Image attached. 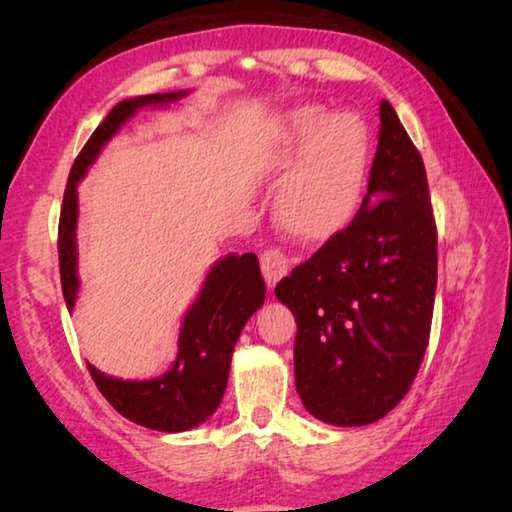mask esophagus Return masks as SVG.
<instances>
[{
    "label": "esophagus",
    "mask_w": 512,
    "mask_h": 512,
    "mask_svg": "<svg viewBox=\"0 0 512 512\" xmlns=\"http://www.w3.org/2000/svg\"><path fill=\"white\" fill-rule=\"evenodd\" d=\"M262 273L268 287H275L284 275L289 273V259L280 248H268L262 255Z\"/></svg>",
    "instance_id": "esophagus-1"
}]
</instances>
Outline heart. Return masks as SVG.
Listing matches in <instances>:
<instances>
[{"label": "heart", "mask_w": 512, "mask_h": 512, "mask_svg": "<svg viewBox=\"0 0 512 512\" xmlns=\"http://www.w3.org/2000/svg\"><path fill=\"white\" fill-rule=\"evenodd\" d=\"M370 162L368 126L357 112L298 106L282 121L273 164L289 171L277 216L293 235L332 237L357 212Z\"/></svg>", "instance_id": "obj_1"}]
</instances>
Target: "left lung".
<instances>
[{"mask_svg": "<svg viewBox=\"0 0 512 512\" xmlns=\"http://www.w3.org/2000/svg\"><path fill=\"white\" fill-rule=\"evenodd\" d=\"M350 225L275 287L291 309L296 388L334 427L377 422L409 393L429 343L438 255L424 162L388 101Z\"/></svg>", "mask_w": 512, "mask_h": 512, "instance_id": "1", "label": "left lung"}]
</instances>
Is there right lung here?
I'll use <instances>...</instances> for the list:
<instances>
[{
  "label": "right lung",
  "instance_id": "1",
  "mask_svg": "<svg viewBox=\"0 0 512 512\" xmlns=\"http://www.w3.org/2000/svg\"><path fill=\"white\" fill-rule=\"evenodd\" d=\"M187 94L189 90H178L119 101L76 158L69 171L58 228L60 282L69 311H74L81 291L76 246L79 183L97 162L103 146L121 131L128 119L137 115V110L164 108L185 99ZM264 298L266 284L253 253L221 257L207 271L201 291L180 320L178 354L173 366L153 379H121L88 363L94 384L117 413L146 429L178 433L198 427L219 409L241 329L264 305Z\"/></svg>",
  "mask_w": 512,
  "mask_h": 512
}]
</instances>
